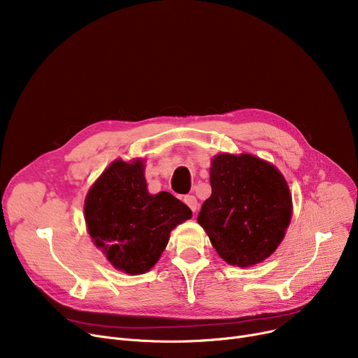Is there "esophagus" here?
<instances>
[{"mask_svg": "<svg viewBox=\"0 0 358 358\" xmlns=\"http://www.w3.org/2000/svg\"><path fill=\"white\" fill-rule=\"evenodd\" d=\"M182 201L189 206V208L193 210V213L197 210L199 208V203H197V199L193 196V194H187L182 197Z\"/></svg>", "mask_w": 358, "mask_h": 358, "instance_id": "obj_1", "label": "esophagus"}]
</instances>
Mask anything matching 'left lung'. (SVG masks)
Listing matches in <instances>:
<instances>
[{
	"mask_svg": "<svg viewBox=\"0 0 358 358\" xmlns=\"http://www.w3.org/2000/svg\"><path fill=\"white\" fill-rule=\"evenodd\" d=\"M210 185L197 222L217 254L238 267L270 257L292 217V196L278 169L248 154H222L212 161Z\"/></svg>",
	"mask_w": 358,
	"mask_h": 358,
	"instance_id": "obj_1",
	"label": "left lung"
}]
</instances>
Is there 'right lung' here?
<instances>
[{"mask_svg": "<svg viewBox=\"0 0 358 358\" xmlns=\"http://www.w3.org/2000/svg\"><path fill=\"white\" fill-rule=\"evenodd\" d=\"M84 213L94 243L113 267L127 274L152 268L169 232L193 215L173 194L148 193L139 159L113 162L88 192Z\"/></svg>", "mask_w": 358, "mask_h": 358, "instance_id": "right-lung-1", "label": "right lung"}]
</instances>
